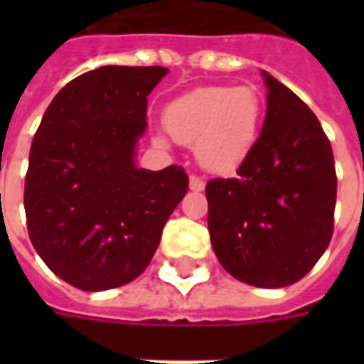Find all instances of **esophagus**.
<instances>
[{
    "label": "esophagus",
    "mask_w": 364,
    "mask_h": 364,
    "mask_svg": "<svg viewBox=\"0 0 364 364\" xmlns=\"http://www.w3.org/2000/svg\"><path fill=\"white\" fill-rule=\"evenodd\" d=\"M189 189L195 191V193H200V191H205V181H203L200 177H197V175H191Z\"/></svg>",
    "instance_id": "esophagus-1"
}]
</instances>
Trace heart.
<instances>
[{
    "label": "heart",
    "instance_id": "b5f03b06",
    "mask_svg": "<svg viewBox=\"0 0 364 364\" xmlns=\"http://www.w3.org/2000/svg\"><path fill=\"white\" fill-rule=\"evenodd\" d=\"M261 122L263 99L252 85L197 87L173 99L164 112L171 138L193 146L198 164L214 173H230L247 158Z\"/></svg>",
    "mask_w": 364,
    "mask_h": 364
}]
</instances>
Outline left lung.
I'll return each mask as SVG.
<instances>
[{
  "label": "left lung",
  "instance_id": "8db88e82",
  "mask_svg": "<svg viewBox=\"0 0 364 364\" xmlns=\"http://www.w3.org/2000/svg\"><path fill=\"white\" fill-rule=\"evenodd\" d=\"M267 114L234 179L206 185L208 232L234 279L282 289L300 281L333 234L337 177L320 120L267 72Z\"/></svg>",
  "mask_w": 364,
  "mask_h": 364
}]
</instances>
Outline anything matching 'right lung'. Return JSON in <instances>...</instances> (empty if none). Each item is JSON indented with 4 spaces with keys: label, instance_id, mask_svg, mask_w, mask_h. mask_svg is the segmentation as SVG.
Returning a JSON list of instances; mask_svg holds the SVG:
<instances>
[{
    "label": "right lung",
    "instance_id": "add662e5",
    "mask_svg": "<svg viewBox=\"0 0 364 364\" xmlns=\"http://www.w3.org/2000/svg\"><path fill=\"white\" fill-rule=\"evenodd\" d=\"M167 68L101 66L58 91L28 156L31 242L52 273L99 292L134 281L189 189L181 167L136 166L148 95Z\"/></svg>",
    "mask_w": 364,
    "mask_h": 364
}]
</instances>
